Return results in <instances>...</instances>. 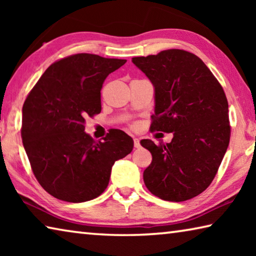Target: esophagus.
<instances>
[{"label":"esophagus","instance_id":"obj_1","mask_svg":"<svg viewBox=\"0 0 256 256\" xmlns=\"http://www.w3.org/2000/svg\"><path fill=\"white\" fill-rule=\"evenodd\" d=\"M134 148H136V149H138L141 146V144H140V140H138V138H134Z\"/></svg>","mask_w":256,"mask_h":256}]
</instances>
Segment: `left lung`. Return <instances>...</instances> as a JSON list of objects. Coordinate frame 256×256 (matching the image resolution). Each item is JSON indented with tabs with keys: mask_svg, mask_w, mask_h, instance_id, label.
I'll return each instance as SVG.
<instances>
[{
	"mask_svg": "<svg viewBox=\"0 0 256 256\" xmlns=\"http://www.w3.org/2000/svg\"><path fill=\"white\" fill-rule=\"evenodd\" d=\"M132 62L154 86L150 130L174 134L166 144L141 141L152 154L144 184L162 200H190L211 184L227 151L226 94L203 60L190 52L167 50Z\"/></svg>",
	"mask_w": 256,
	"mask_h": 256,
	"instance_id": "left-lung-1",
	"label": "left lung"
}]
</instances>
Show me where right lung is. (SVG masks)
Listing matches in <instances>:
<instances>
[{
    "label": "right lung",
    "instance_id": "right-lung-1",
    "mask_svg": "<svg viewBox=\"0 0 256 256\" xmlns=\"http://www.w3.org/2000/svg\"><path fill=\"white\" fill-rule=\"evenodd\" d=\"M126 60L94 54L68 56L47 68L26 98L21 138L30 166L47 193L86 202L106 190L112 167L133 149V140L110 130L102 141L84 132L86 118L102 112L100 90Z\"/></svg>",
    "mask_w": 256,
    "mask_h": 256
}]
</instances>
